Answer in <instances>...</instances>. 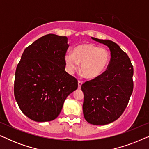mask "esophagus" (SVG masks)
<instances>
[{"label": "esophagus", "instance_id": "34e87169", "mask_svg": "<svg viewBox=\"0 0 149 149\" xmlns=\"http://www.w3.org/2000/svg\"><path fill=\"white\" fill-rule=\"evenodd\" d=\"M82 84H83L82 81H78V87H79V88H81V85H82Z\"/></svg>", "mask_w": 149, "mask_h": 149}]
</instances>
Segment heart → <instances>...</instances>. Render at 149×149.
Segmentation results:
<instances>
[{"mask_svg":"<svg viewBox=\"0 0 149 149\" xmlns=\"http://www.w3.org/2000/svg\"><path fill=\"white\" fill-rule=\"evenodd\" d=\"M111 55L105 48L93 44H82L77 46L72 53L64 56L66 70L72 73L81 64L80 70L85 78L94 79L101 76L109 66Z\"/></svg>","mask_w":149,"mask_h":149,"instance_id":"heart-1","label":"heart"}]
</instances>
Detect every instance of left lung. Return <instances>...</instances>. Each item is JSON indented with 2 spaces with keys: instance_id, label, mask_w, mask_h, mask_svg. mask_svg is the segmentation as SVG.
I'll return each instance as SVG.
<instances>
[{
  "instance_id": "obj_1",
  "label": "left lung",
  "mask_w": 149,
  "mask_h": 149,
  "mask_svg": "<svg viewBox=\"0 0 149 149\" xmlns=\"http://www.w3.org/2000/svg\"><path fill=\"white\" fill-rule=\"evenodd\" d=\"M91 38L107 45L111 58L101 76L81 85L84 94L83 111L88 123L103 125L116 121L127 107L134 88V68L127 54L117 43Z\"/></svg>"
}]
</instances>
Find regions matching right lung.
I'll use <instances>...</instances> for the list:
<instances>
[{"label":"right lung","instance_id":"right-lung-1","mask_svg":"<svg viewBox=\"0 0 149 149\" xmlns=\"http://www.w3.org/2000/svg\"><path fill=\"white\" fill-rule=\"evenodd\" d=\"M68 38L54 34L40 37L26 47L17 64L14 95L26 117L37 122L58 117L67 96L78 82L65 71Z\"/></svg>","mask_w":149,"mask_h":149}]
</instances>
